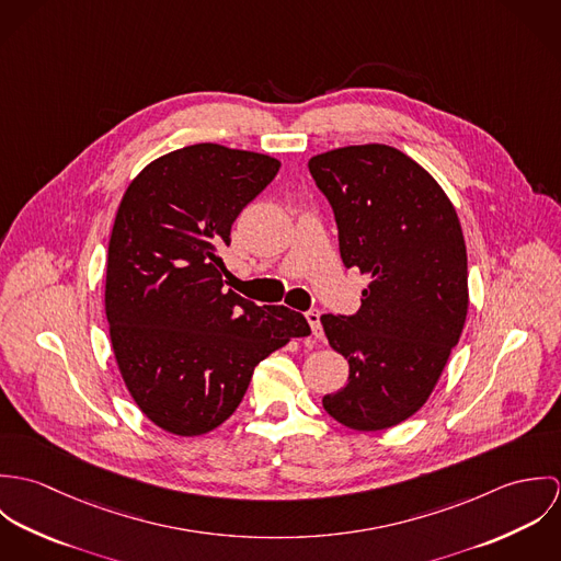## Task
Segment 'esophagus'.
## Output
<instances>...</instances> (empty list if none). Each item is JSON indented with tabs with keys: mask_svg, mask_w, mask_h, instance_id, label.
Segmentation results:
<instances>
[{
	"mask_svg": "<svg viewBox=\"0 0 561 561\" xmlns=\"http://www.w3.org/2000/svg\"><path fill=\"white\" fill-rule=\"evenodd\" d=\"M305 318L309 321V325H311V330H313V336L316 339H323V330H321V313L318 309H311V311H307L305 313Z\"/></svg>",
	"mask_w": 561,
	"mask_h": 561,
	"instance_id": "obj_1",
	"label": "esophagus"
}]
</instances>
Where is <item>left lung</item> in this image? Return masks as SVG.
<instances>
[{
    "label": "left lung",
    "instance_id": "1",
    "mask_svg": "<svg viewBox=\"0 0 561 561\" xmlns=\"http://www.w3.org/2000/svg\"><path fill=\"white\" fill-rule=\"evenodd\" d=\"M339 229L343 265L369 274L354 316H321L347 385L323 398L339 423L376 432L412 416L458 345L467 309V245L440 185L387 145L343 147L309 161Z\"/></svg>",
    "mask_w": 561,
    "mask_h": 561
}]
</instances>
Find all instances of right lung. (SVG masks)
Returning a JSON list of instances; mask_svg holds the SVG:
<instances>
[{
	"mask_svg": "<svg viewBox=\"0 0 561 561\" xmlns=\"http://www.w3.org/2000/svg\"><path fill=\"white\" fill-rule=\"evenodd\" d=\"M280 161L203 142L151 161L127 187L110 238L105 316L140 410L176 436L225 423L254 367L296 336L302 313L225 287L220 252Z\"/></svg>",
	"mask_w": 561,
	"mask_h": 561,
	"instance_id": "add662e5",
	"label": "right lung"
}]
</instances>
